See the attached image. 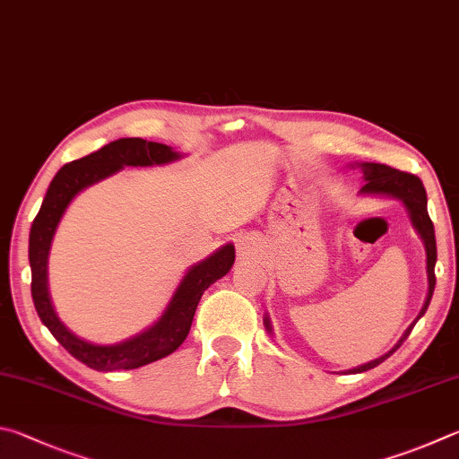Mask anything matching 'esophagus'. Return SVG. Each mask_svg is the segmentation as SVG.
Here are the masks:
<instances>
[{
  "label": "esophagus",
  "instance_id": "1",
  "mask_svg": "<svg viewBox=\"0 0 459 459\" xmlns=\"http://www.w3.org/2000/svg\"><path fill=\"white\" fill-rule=\"evenodd\" d=\"M238 254L242 260L247 258H254V254H258V244H255V239L250 236H242L238 239Z\"/></svg>",
  "mask_w": 459,
  "mask_h": 459
}]
</instances>
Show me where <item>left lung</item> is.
<instances>
[{
  "label": "left lung",
  "mask_w": 459,
  "mask_h": 459,
  "mask_svg": "<svg viewBox=\"0 0 459 459\" xmlns=\"http://www.w3.org/2000/svg\"><path fill=\"white\" fill-rule=\"evenodd\" d=\"M363 173H365V179H367V183L363 185V191L365 193H385V195L399 197L407 205L415 230L420 231V236L423 238L425 252H428L429 292H428V300H425V307L421 308V315H420V318H421L425 315V310H428V307H429V300L433 296V288H436V260H437L436 231H433V221L429 220V213H428V193H425V187H423L420 177L413 175V173H407V171H399V169H393L389 165L365 163ZM266 326L270 328L268 320H266ZM413 326L415 325L407 328L403 339H401L397 347L389 351L387 355H383L381 359H377V360H371V363H367V365L359 367V368H352V371H349V373H363V371H368V368L381 365L385 359H389L393 352H395L401 347V344H403L407 336L411 334Z\"/></svg>",
  "instance_id": "1"
}]
</instances>
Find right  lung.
Returning <instances> with one entry per match:
<instances>
[{
	"label": "right lung",
	"mask_w": 459,
	"mask_h": 459,
	"mask_svg": "<svg viewBox=\"0 0 459 459\" xmlns=\"http://www.w3.org/2000/svg\"><path fill=\"white\" fill-rule=\"evenodd\" d=\"M177 159L171 147L160 143H151L143 139H118L102 149L91 152L78 160L64 165L48 187L42 207L36 215L30 230V266H31V299L38 310V316L48 326L64 349L80 363L94 368V371H128L139 368L171 355L187 339L193 323V315L201 300V296L209 286L225 276L236 260L234 246H223L220 252L209 255L197 266H193L183 282L177 288L173 300L169 302L165 315L155 326L115 347H99L86 341H80L64 326L50 304L46 286V264L50 242L58 225L64 209L68 207L72 197L88 185L104 179V177L118 171L120 167L133 165H159Z\"/></svg>",
	"instance_id": "add662e5"
}]
</instances>
